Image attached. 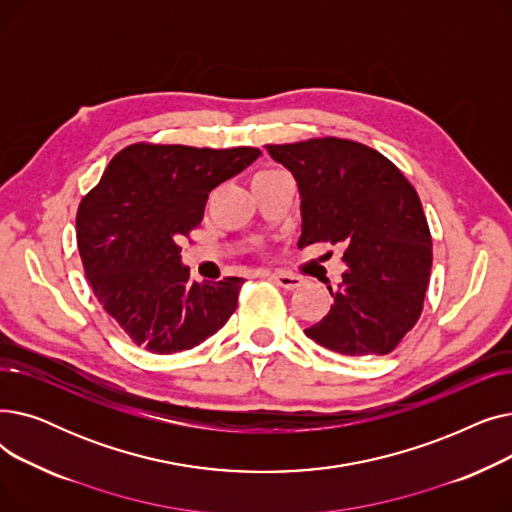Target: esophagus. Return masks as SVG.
I'll return each instance as SVG.
<instances>
[{"mask_svg": "<svg viewBox=\"0 0 512 512\" xmlns=\"http://www.w3.org/2000/svg\"><path fill=\"white\" fill-rule=\"evenodd\" d=\"M282 288H286V290H294V288H299L301 284H303V278L301 276H294V274H274L272 276Z\"/></svg>", "mask_w": 512, "mask_h": 512, "instance_id": "34e87169", "label": "esophagus"}]
</instances>
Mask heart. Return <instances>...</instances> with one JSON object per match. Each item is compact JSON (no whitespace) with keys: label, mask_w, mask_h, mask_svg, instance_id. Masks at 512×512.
Listing matches in <instances>:
<instances>
[{"label":"heart","mask_w":512,"mask_h":512,"mask_svg":"<svg viewBox=\"0 0 512 512\" xmlns=\"http://www.w3.org/2000/svg\"><path fill=\"white\" fill-rule=\"evenodd\" d=\"M265 172H274V170H263V172H259V174H265Z\"/></svg>","instance_id":"heart-1"}]
</instances>
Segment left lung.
Returning a JSON list of instances; mask_svg holds the SVG:
<instances>
[{
  "label": "left lung",
  "mask_w": 512,
  "mask_h": 512,
  "mask_svg": "<svg viewBox=\"0 0 512 512\" xmlns=\"http://www.w3.org/2000/svg\"><path fill=\"white\" fill-rule=\"evenodd\" d=\"M301 191L299 247H344L334 305L305 330L348 357L388 355L421 317L432 272V234L421 199L388 157L363 143L317 137L265 145Z\"/></svg>",
  "instance_id": "left-lung-1"
}]
</instances>
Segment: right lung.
<instances>
[{
    "label": "right lung",
    "instance_id": "add662e5",
    "mask_svg": "<svg viewBox=\"0 0 512 512\" xmlns=\"http://www.w3.org/2000/svg\"><path fill=\"white\" fill-rule=\"evenodd\" d=\"M257 147L134 143L80 199L76 242L99 305L155 355L188 351L234 313L245 280L191 282L180 240L201 224L211 188L247 168Z\"/></svg>",
    "mask_w": 512,
    "mask_h": 512
}]
</instances>
